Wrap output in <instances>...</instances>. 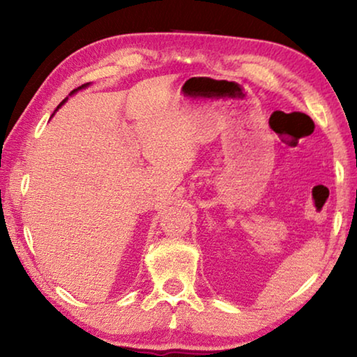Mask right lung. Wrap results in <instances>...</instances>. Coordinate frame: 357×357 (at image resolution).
Listing matches in <instances>:
<instances>
[{
    "label": "right lung",
    "mask_w": 357,
    "mask_h": 357,
    "mask_svg": "<svg viewBox=\"0 0 357 357\" xmlns=\"http://www.w3.org/2000/svg\"><path fill=\"white\" fill-rule=\"evenodd\" d=\"M84 86H86V84H82V86H80V88H77V89H82V88H84ZM77 89H74V91H72V93H70V94H74V93H75V91H77ZM64 102H66V99H64V100H63V102H61V104H59V107H61V105H63V104H64Z\"/></svg>",
    "instance_id": "obj_1"
}]
</instances>
